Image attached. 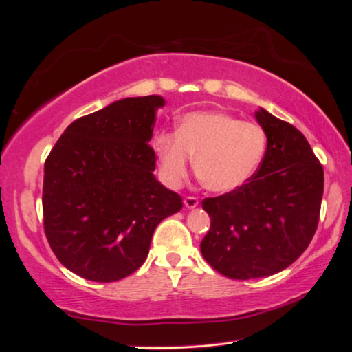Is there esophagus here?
Here are the masks:
<instances>
[{
	"label": "esophagus",
	"mask_w": 352,
	"mask_h": 352,
	"mask_svg": "<svg viewBox=\"0 0 352 352\" xmlns=\"http://www.w3.org/2000/svg\"><path fill=\"white\" fill-rule=\"evenodd\" d=\"M183 204H184V206L188 208V210H194V208H197L199 206V199L197 197H186L183 200Z\"/></svg>",
	"instance_id": "esophagus-1"
}]
</instances>
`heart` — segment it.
Returning <instances> with one entry per match:
<instances>
[{
	"instance_id": "b5f03b06",
	"label": "heart",
	"mask_w": 352,
	"mask_h": 352,
	"mask_svg": "<svg viewBox=\"0 0 352 352\" xmlns=\"http://www.w3.org/2000/svg\"><path fill=\"white\" fill-rule=\"evenodd\" d=\"M155 151L164 182L178 186L194 158L204 186L216 194L242 188L262 163L267 135L254 122H245L223 111H190L180 118L177 133L160 132Z\"/></svg>"
}]
</instances>
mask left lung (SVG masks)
Instances as JSON below:
<instances>
[{
	"mask_svg": "<svg viewBox=\"0 0 352 352\" xmlns=\"http://www.w3.org/2000/svg\"><path fill=\"white\" fill-rule=\"evenodd\" d=\"M267 135L259 169L234 192L201 201L211 228L200 250L231 279L275 275L309 247L317 231L323 166L300 130L264 109L254 113Z\"/></svg>",
	"mask_w": 352,
	"mask_h": 352,
	"instance_id": "8db88e82",
	"label": "left lung"
}]
</instances>
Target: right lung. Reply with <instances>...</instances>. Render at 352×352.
<instances>
[{
	"label": "right lung",
	"instance_id": "1",
	"mask_svg": "<svg viewBox=\"0 0 352 352\" xmlns=\"http://www.w3.org/2000/svg\"><path fill=\"white\" fill-rule=\"evenodd\" d=\"M162 96L126 98L76 119L45 163V234L76 275L111 283L148 254L157 225L182 197L153 175L152 140Z\"/></svg>",
	"mask_w": 352,
	"mask_h": 352
}]
</instances>
